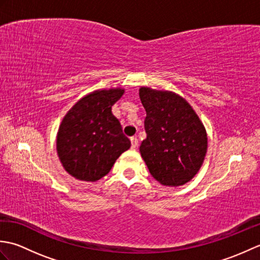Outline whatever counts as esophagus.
Listing matches in <instances>:
<instances>
[{"instance_id":"esophagus-1","label":"esophagus","mask_w":260,"mask_h":260,"mask_svg":"<svg viewBox=\"0 0 260 260\" xmlns=\"http://www.w3.org/2000/svg\"><path fill=\"white\" fill-rule=\"evenodd\" d=\"M131 144H132V148H136L137 146H139V140H137L136 137H132Z\"/></svg>"}]
</instances>
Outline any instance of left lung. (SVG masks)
Listing matches in <instances>:
<instances>
[{
  "label": "left lung",
  "instance_id": "obj_1",
  "mask_svg": "<svg viewBox=\"0 0 260 260\" xmlns=\"http://www.w3.org/2000/svg\"><path fill=\"white\" fill-rule=\"evenodd\" d=\"M139 93L146 110L147 134L140 152L148 171L165 186L187 183L206 157V127L191 105L178 93L150 87H141Z\"/></svg>",
  "mask_w": 260,
  "mask_h": 260
}]
</instances>
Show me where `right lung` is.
Returning a JSON list of instances; mask_svg holds the SVG:
<instances>
[{"label": "right lung", "instance_id": "1", "mask_svg": "<svg viewBox=\"0 0 260 260\" xmlns=\"http://www.w3.org/2000/svg\"><path fill=\"white\" fill-rule=\"evenodd\" d=\"M124 88L93 90L80 98L59 125L57 153L66 172L75 179L96 182L108 174L121 153L131 147L113 105Z\"/></svg>", "mask_w": 260, "mask_h": 260}]
</instances>
